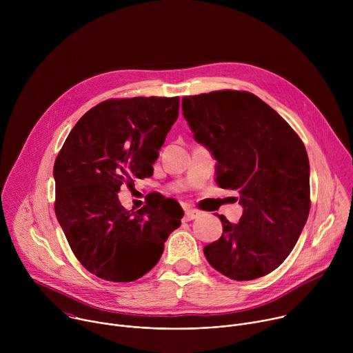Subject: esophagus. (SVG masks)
Segmentation results:
<instances>
[{"instance_id": "34e87169", "label": "esophagus", "mask_w": 353, "mask_h": 353, "mask_svg": "<svg viewBox=\"0 0 353 353\" xmlns=\"http://www.w3.org/2000/svg\"><path fill=\"white\" fill-rule=\"evenodd\" d=\"M199 215H201V211H198V210H192V208H188V210L185 211L184 219H185V221H192V219H196Z\"/></svg>"}]
</instances>
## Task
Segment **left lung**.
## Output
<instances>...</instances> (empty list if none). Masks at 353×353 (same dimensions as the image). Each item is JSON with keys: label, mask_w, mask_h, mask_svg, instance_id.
<instances>
[{"label": "left lung", "mask_w": 353, "mask_h": 353, "mask_svg": "<svg viewBox=\"0 0 353 353\" xmlns=\"http://www.w3.org/2000/svg\"><path fill=\"white\" fill-rule=\"evenodd\" d=\"M183 116L216 163V183L237 190L243 215L204 247L208 263L234 281L276 270L310 211V165L293 128L256 94L216 90L183 97Z\"/></svg>", "instance_id": "left-lung-1"}]
</instances>
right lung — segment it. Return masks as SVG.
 I'll return each instance as SVG.
<instances>
[{
    "label": "right lung",
    "mask_w": 353,
    "mask_h": 353,
    "mask_svg": "<svg viewBox=\"0 0 353 353\" xmlns=\"http://www.w3.org/2000/svg\"><path fill=\"white\" fill-rule=\"evenodd\" d=\"M180 99H110L85 113L56 159V215L78 261L96 276L131 282L152 270L184 212L173 201L127 211L123 184L154 174Z\"/></svg>",
    "instance_id": "1"
}]
</instances>
